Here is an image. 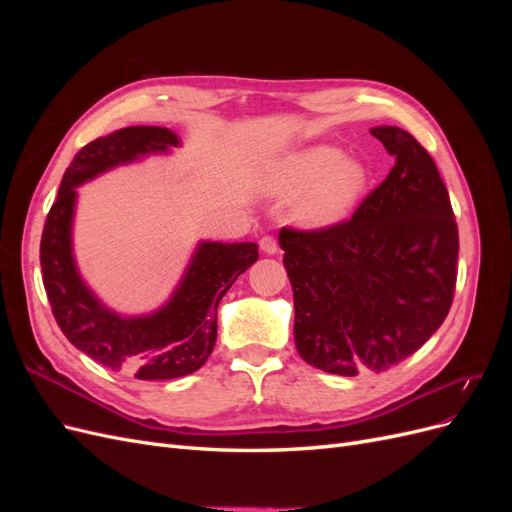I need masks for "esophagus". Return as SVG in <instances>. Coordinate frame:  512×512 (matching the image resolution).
<instances>
[{
  "mask_svg": "<svg viewBox=\"0 0 512 512\" xmlns=\"http://www.w3.org/2000/svg\"><path fill=\"white\" fill-rule=\"evenodd\" d=\"M260 250L265 254H277V250H280V245H277V239L271 237V235H265L260 239Z\"/></svg>",
  "mask_w": 512,
  "mask_h": 512,
  "instance_id": "esophagus-1",
  "label": "esophagus"
}]
</instances>
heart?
Returning <instances> with one entry per match:
<instances>
[{
    "instance_id": "obj_1",
    "label": "heart",
    "mask_w": 512,
    "mask_h": 512,
    "mask_svg": "<svg viewBox=\"0 0 512 512\" xmlns=\"http://www.w3.org/2000/svg\"><path fill=\"white\" fill-rule=\"evenodd\" d=\"M367 183L361 160H344L335 147H312L294 153L273 170L271 188L284 196L305 198L297 215L307 226H329L344 218Z\"/></svg>"
}]
</instances>
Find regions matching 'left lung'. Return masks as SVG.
<instances>
[{
	"mask_svg": "<svg viewBox=\"0 0 512 512\" xmlns=\"http://www.w3.org/2000/svg\"><path fill=\"white\" fill-rule=\"evenodd\" d=\"M395 156L354 215L282 228L301 359L337 376L384 371L440 329L453 303L459 232L436 162L395 126L369 130Z\"/></svg>",
	"mask_w": 512,
	"mask_h": 512,
	"instance_id": "8db88e82",
	"label": "left lung"
}]
</instances>
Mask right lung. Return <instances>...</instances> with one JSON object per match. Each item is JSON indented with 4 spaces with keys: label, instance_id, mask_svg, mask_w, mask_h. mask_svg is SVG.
Instances as JSON below:
<instances>
[{
    "label": "right lung",
    "instance_id": "right-lung-1",
    "mask_svg": "<svg viewBox=\"0 0 512 512\" xmlns=\"http://www.w3.org/2000/svg\"><path fill=\"white\" fill-rule=\"evenodd\" d=\"M179 145L175 132L156 126H130L85 145L66 168L40 241L42 282L59 329L100 365L138 380L181 378L203 367L218 337L220 299L258 260L256 243L200 241L173 297L147 316L113 312L83 282L72 254L76 188Z\"/></svg>",
    "mask_w": 512,
    "mask_h": 512
}]
</instances>
